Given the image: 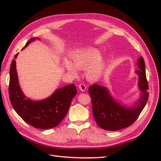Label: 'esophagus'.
Returning a JSON list of instances; mask_svg holds the SVG:
<instances>
[{"instance_id":"obj_1","label":"esophagus","mask_w":161,"mask_h":161,"mask_svg":"<svg viewBox=\"0 0 161 161\" xmlns=\"http://www.w3.org/2000/svg\"><path fill=\"white\" fill-rule=\"evenodd\" d=\"M79 89H80V91H86V86L85 84H83V83H81V84H80V85H79Z\"/></svg>"}]
</instances>
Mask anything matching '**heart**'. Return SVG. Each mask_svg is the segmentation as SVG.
Masks as SVG:
<instances>
[{"instance_id": "obj_1", "label": "heart", "mask_w": 161, "mask_h": 161, "mask_svg": "<svg viewBox=\"0 0 161 161\" xmlns=\"http://www.w3.org/2000/svg\"><path fill=\"white\" fill-rule=\"evenodd\" d=\"M100 52L96 48L81 50L72 56L73 64L70 60H65L66 69L72 73L76 72V69H85L86 77L90 80H96L103 75L105 68V62L100 56Z\"/></svg>"}]
</instances>
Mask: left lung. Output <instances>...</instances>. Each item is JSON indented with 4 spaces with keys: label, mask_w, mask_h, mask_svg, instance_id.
Masks as SVG:
<instances>
[{
    "label": "left lung",
    "mask_w": 161,
    "mask_h": 161,
    "mask_svg": "<svg viewBox=\"0 0 161 161\" xmlns=\"http://www.w3.org/2000/svg\"><path fill=\"white\" fill-rule=\"evenodd\" d=\"M138 65L139 70L136 72L139 76L138 86L142 91V96L135 108H129L121 105L112 98L106 87L97 84L89 86L92 114L96 123L101 128L115 131L128 128L138 119L144 108L148 99L149 92L142 57L138 59Z\"/></svg>",
    "instance_id": "left-lung-1"
}]
</instances>
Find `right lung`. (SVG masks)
Here are the masks:
<instances>
[{"label": "right lung", "instance_id": "add662e5", "mask_svg": "<svg viewBox=\"0 0 161 161\" xmlns=\"http://www.w3.org/2000/svg\"><path fill=\"white\" fill-rule=\"evenodd\" d=\"M34 38L30 39L25 48ZM18 53L14 56V59ZM74 84L58 89L52 96L40 101L27 99L19 86L16 62L13 60L10 68L8 94L13 108L21 118L33 127L40 129L55 128L67 114L72 99L76 94Z\"/></svg>", "mask_w": 161, "mask_h": 161}]
</instances>
